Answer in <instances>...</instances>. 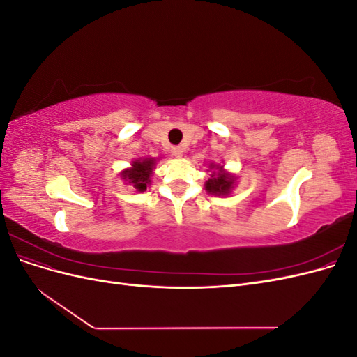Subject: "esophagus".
Returning <instances> with one entry per match:
<instances>
[{
	"label": "esophagus",
	"mask_w": 357,
	"mask_h": 357,
	"mask_svg": "<svg viewBox=\"0 0 357 357\" xmlns=\"http://www.w3.org/2000/svg\"><path fill=\"white\" fill-rule=\"evenodd\" d=\"M183 152H185V150H183V147H180V146H174V147L171 149L172 156H176V158H181Z\"/></svg>",
	"instance_id": "obj_1"
}]
</instances>
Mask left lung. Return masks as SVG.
<instances>
[{
  "label": "left lung",
  "instance_id": "8db88e82",
  "mask_svg": "<svg viewBox=\"0 0 357 357\" xmlns=\"http://www.w3.org/2000/svg\"><path fill=\"white\" fill-rule=\"evenodd\" d=\"M208 171H211L210 178L205 181V190L215 197H228L236 185V177L228 169H225L220 164H210Z\"/></svg>",
  "mask_w": 357,
  "mask_h": 357
}]
</instances>
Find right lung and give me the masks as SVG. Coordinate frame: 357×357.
Listing matches in <instances>:
<instances>
[{"mask_svg": "<svg viewBox=\"0 0 357 357\" xmlns=\"http://www.w3.org/2000/svg\"><path fill=\"white\" fill-rule=\"evenodd\" d=\"M156 165L155 158H144L135 159L131 162V167L121 171V177L123 178L125 185L132 186L135 192H144L152 180L153 169Z\"/></svg>", "mask_w": 357, "mask_h": 357, "instance_id": "obj_1", "label": "right lung"}]
</instances>
